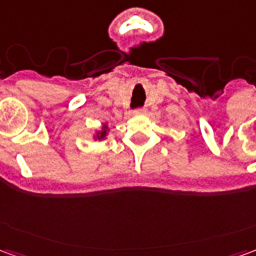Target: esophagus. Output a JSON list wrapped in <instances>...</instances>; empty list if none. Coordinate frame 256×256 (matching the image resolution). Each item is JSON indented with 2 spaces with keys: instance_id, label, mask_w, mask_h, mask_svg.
I'll use <instances>...</instances> for the list:
<instances>
[{
  "instance_id": "1",
  "label": "esophagus",
  "mask_w": 256,
  "mask_h": 256,
  "mask_svg": "<svg viewBox=\"0 0 256 256\" xmlns=\"http://www.w3.org/2000/svg\"><path fill=\"white\" fill-rule=\"evenodd\" d=\"M134 114H136V115H142V114H145V108H138V110L134 111Z\"/></svg>"
}]
</instances>
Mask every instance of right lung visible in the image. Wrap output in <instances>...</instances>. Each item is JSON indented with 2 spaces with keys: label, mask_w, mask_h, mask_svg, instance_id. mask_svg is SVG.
Masks as SVG:
<instances>
[{
  "label": "right lung",
  "mask_w": 256,
  "mask_h": 256,
  "mask_svg": "<svg viewBox=\"0 0 256 256\" xmlns=\"http://www.w3.org/2000/svg\"><path fill=\"white\" fill-rule=\"evenodd\" d=\"M106 133H108V126H106V123H104V126H102V128H101L100 132H97V134H96V140H104L106 138Z\"/></svg>",
  "instance_id": "1"
}]
</instances>
